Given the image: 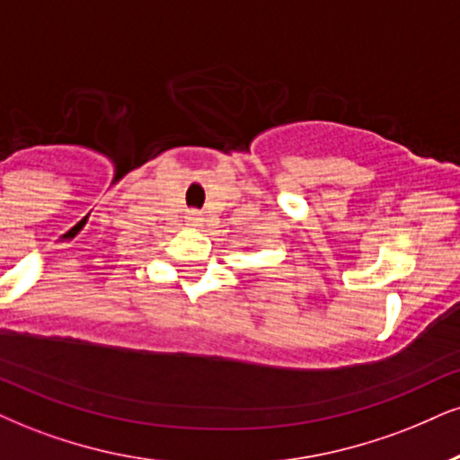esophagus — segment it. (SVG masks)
Returning <instances> with one entry per match:
<instances>
[{
  "label": "esophagus",
  "instance_id": "esophagus-1",
  "mask_svg": "<svg viewBox=\"0 0 460 460\" xmlns=\"http://www.w3.org/2000/svg\"><path fill=\"white\" fill-rule=\"evenodd\" d=\"M185 224L187 226H191V228H198V226H202V217H200V213H196V211H190L185 215Z\"/></svg>",
  "mask_w": 460,
  "mask_h": 460
}]
</instances>
